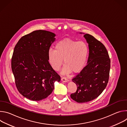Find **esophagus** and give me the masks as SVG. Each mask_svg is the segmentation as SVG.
<instances>
[{"label":"esophagus","instance_id":"1","mask_svg":"<svg viewBox=\"0 0 127 127\" xmlns=\"http://www.w3.org/2000/svg\"><path fill=\"white\" fill-rule=\"evenodd\" d=\"M61 80L63 81V82H67L68 81V79H67L65 77H62L61 78Z\"/></svg>","mask_w":127,"mask_h":127}]
</instances>
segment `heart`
I'll return each mask as SVG.
<instances>
[{
  "mask_svg": "<svg viewBox=\"0 0 127 127\" xmlns=\"http://www.w3.org/2000/svg\"><path fill=\"white\" fill-rule=\"evenodd\" d=\"M88 47L83 41H76L66 38L58 42L55 50L50 49L48 51L49 61L55 71H58L64 63L62 73L69 74L81 71L86 65L88 56Z\"/></svg>",
  "mask_w": 127,
  "mask_h": 127,
  "instance_id": "b5f03b06",
  "label": "heart"
}]
</instances>
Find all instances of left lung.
I'll list each match as a JSON object with an SVG mask.
<instances>
[{"label":"left lung","mask_w":127,"mask_h":127,"mask_svg":"<svg viewBox=\"0 0 127 127\" xmlns=\"http://www.w3.org/2000/svg\"><path fill=\"white\" fill-rule=\"evenodd\" d=\"M84 37L88 44L87 63L72 79L77 88L76 93L70 95L78 103L93 100L102 93L108 83L111 67V60L104 46L89 34L84 33Z\"/></svg>","instance_id":"obj_1"}]
</instances>
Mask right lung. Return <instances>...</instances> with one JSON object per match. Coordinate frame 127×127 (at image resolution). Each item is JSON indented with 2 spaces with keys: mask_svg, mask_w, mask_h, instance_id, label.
I'll list each match as a JSON object with an SVG mask.
<instances>
[{
  "mask_svg": "<svg viewBox=\"0 0 127 127\" xmlns=\"http://www.w3.org/2000/svg\"><path fill=\"white\" fill-rule=\"evenodd\" d=\"M56 34L34 31L22 37L15 45L11 59V69L20 93L31 100L47 97L60 76L49 62L48 53L55 41Z\"/></svg>",
  "mask_w": 127,
  "mask_h": 127,
  "instance_id": "right-lung-1",
  "label": "right lung"
}]
</instances>
